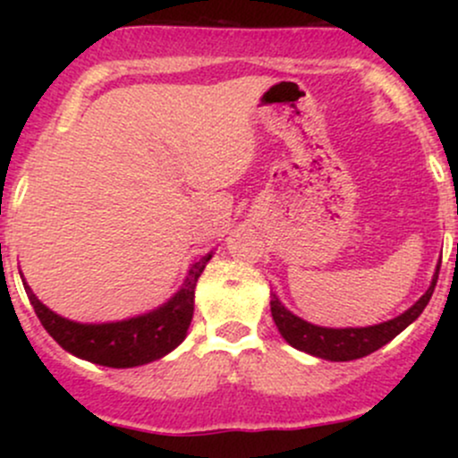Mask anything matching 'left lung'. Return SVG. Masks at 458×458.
Masks as SVG:
<instances>
[{
	"instance_id": "8db88e82",
	"label": "left lung",
	"mask_w": 458,
	"mask_h": 458,
	"mask_svg": "<svg viewBox=\"0 0 458 458\" xmlns=\"http://www.w3.org/2000/svg\"><path fill=\"white\" fill-rule=\"evenodd\" d=\"M437 277H439V267L437 271H435L428 291L424 293V295L407 310V312H403L401 317L392 320H386V323L370 325V327H344V329L318 327V325H312L308 323V320L295 317L291 310L282 306L280 299L276 295L271 297V317L276 320L282 338L299 351H306L310 355L320 357V360H329V361L360 360V357L375 353V351L381 349L383 344H387L390 340L396 338L404 327H409V325L422 314V310L427 308L430 297H433Z\"/></svg>"
}]
</instances>
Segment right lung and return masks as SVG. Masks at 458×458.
<instances>
[{"instance_id":"obj_1","label":"right lung","mask_w":458,"mask_h":458,"mask_svg":"<svg viewBox=\"0 0 458 458\" xmlns=\"http://www.w3.org/2000/svg\"><path fill=\"white\" fill-rule=\"evenodd\" d=\"M211 254L202 256L193 262L187 273V280L174 297L167 299L163 306L152 310L148 314L133 317L118 323H75L60 314L51 312L49 308L31 293V288L23 282L30 303L34 306L36 317L40 318L43 327L49 331L68 353L81 357L109 368H133L148 364L174 351L185 340L189 325L193 317V295H196V282L202 276L204 267L211 260ZM23 280V276H21Z\"/></svg>"}]
</instances>
